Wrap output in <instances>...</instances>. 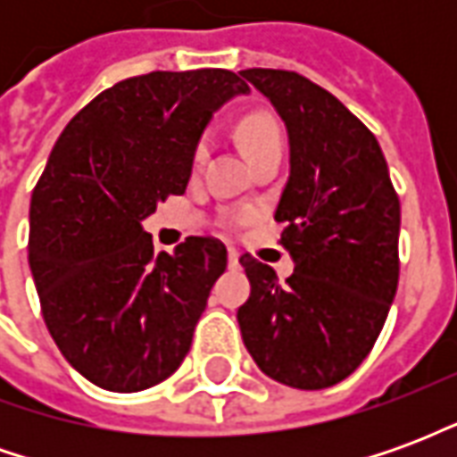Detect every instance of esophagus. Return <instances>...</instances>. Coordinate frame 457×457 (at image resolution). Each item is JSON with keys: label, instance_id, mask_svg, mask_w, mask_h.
<instances>
[{"label": "esophagus", "instance_id": "obj_1", "mask_svg": "<svg viewBox=\"0 0 457 457\" xmlns=\"http://www.w3.org/2000/svg\"><path fill=\"white\" fill-rule=\"evenodd\" d=\"M228 264H229V267H232V269L239 267V252H237V249H235V247H229V249H228Z\"/></svg>", "mask_w": 457, "mask_h": 457}]
</instances>
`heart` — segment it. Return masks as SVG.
Wrapping results in <instances>:
<instances>
[{
	"mask_svg": "<svg viewBox=\"0 0 457 457\" xmlns=\"http://www.w3.org/2000/svg\"><path fill=\"white\" fill-rule=\"evenodd\" d=\"M237 139L239 144H242L245 154H247V159L257 156L262 151L284 149V134H281L278 121L264 112L245 114L242 121L237 124ZM205 156H208V141L203 139L198 146H195L193 161H195V163H203Z\"/></svg>",
	"mask_w": 457,
	"mask_h": 457,
	"instance_id": "heart-1",
	"label": "heart"
}]
</instances>
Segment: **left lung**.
Wrapping results in <instances>:
<instances>
[{
    "instance_id": "1",
    "label": "left lung",
    "mask_w": 457,
    "mask_h": 457,
    "mask_svg": "<svg viewBox=\"0 0 457 457\" xmlns=\"http://www.w3.org/2000/svg\"><path fill=\"white\" fill-rule=\"evenodd\" d=\"M239 75L284 120L291 173L274 220L294 274L242 254L252 294L239 306L242 340L259 370L294 386L326 389L362 364L399 284L402 210L374 134L336 95L294 71Z\"/></svg>"
}]
</instances>
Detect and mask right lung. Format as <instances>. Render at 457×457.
Instances as JSON below:
<instances>
[{
	"label": "right lung",
	"mask_w": 457,
	"mask_h": 457,
	"mask_svg": "<svg viewBox=\"0 0 457 457\" xmlns=\"http://www.w3.org/2000/svg\"><path fill=\"white\" fill-rule=\"evenodd\" d=\"M249 85L232 71L127 78L55 141L29 210V267L46 328L85 379L141 392L176 372L228 267L215 237L154 254L141 220L186 193L200 134Z\"/></svg>",
	"instance_id": "1"
}]
</instances>
